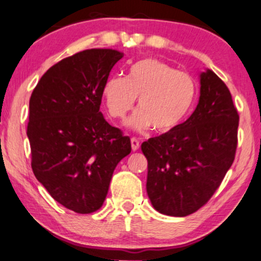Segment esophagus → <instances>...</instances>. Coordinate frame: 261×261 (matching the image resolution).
<instances>
[{
    "instance_id": "obj_1",
    "label": "esophagus",
    "mask_w": 261,
    "mask_h": 261,
    "mask_svg": "<svg viewBox=\"0 0 261 261\" xmlns=\"http://www.w3.org/2000/svg\"><path fill=\"white\" fill-rule=\"evenodd\" d=\"M130 144H132V149H133V151H138L139 147H140V141H139L137 138H132Z\"/></svg>"
}]
</instances>
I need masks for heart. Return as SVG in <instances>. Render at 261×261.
<instances>
[{
    "label": "heart",
    "mask_w": 261,
    "mask_h": 261,
    "mask_svg": "<svg viewBox=\"0 0 261 261\" xmlns=\"http://www.w3.org/2000/svg\"><path fill=\"white\" fill-rule=\"evenodd\" d=\"M195 96L189 74L153 58L134 64L128 78H109L105 87L107 109L115 119H123L139 98V112L128 123L140 132L151 127L158 133L173 130L190 113Z\"/></svg>",
    "instance_id": "heart-1"
}]
</instances>
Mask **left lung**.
Returning a JSON list of instances; mask_svg holds the SVG:
<instances>
[{"mask_svg":"<svg viewBox=\"0 0 261 261\" xmlns=\"http://www.w3.org/2000/svg\"><path fill=\"white\" fill-rule=\"evenodd\" d=\"M239 114L229 89L212 70L201 74L192 115L169 133L142 142L148 197L164 215L183 217L206 204L234 162Z\"/></svg>","mask_w":261,"mask_h":261,"instance_id":"1","label":"left lung"}]
</instances>
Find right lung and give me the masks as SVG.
I'll return each instance as SVG.
<instances>
[{
	"instance_id": "obj_1",
	"label": "right lung",
	"mask_w": 261,
	"mask_h": 261,
	"mask_svg": "<svg viewBox=\"0 0 261 261\" xmlns=\"http://www.w3.org/2000/svg\"><path fill=\"white\" fill-rule=\"evenodd\" d=\"M123 53L91 48L55 64L30 99L32 170L57 202L78 214L101 208L130 139L99 112L113 66Z\"/></svg>"
}]
</instances>
